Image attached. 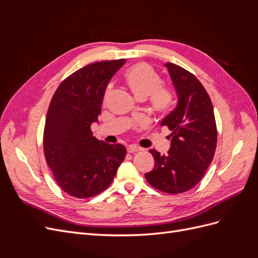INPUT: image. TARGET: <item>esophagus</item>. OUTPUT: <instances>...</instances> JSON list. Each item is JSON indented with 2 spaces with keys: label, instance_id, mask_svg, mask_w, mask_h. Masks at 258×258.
Wrapping results in <instances>:
<instances>
[{
  "label": "esophagus",
  "instance_id": "1",
  "mask_svg": "<svg viewBox=\"0 0 258 258\" xmlns=\"http://www.w3.org/2000/svg\"><path fill=\"white\" fill-rule=\"evenodd\" d=\"M127 151H128V153H137V152L142 151V148H140V147L135 146V145H129L127 147Z\"/></svg>",
  "mask_w": 258,
  "mask_h": 258
}]
</instances>
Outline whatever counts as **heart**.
Returning <instances> with one entry per match:
<instances>
[{"label":"heart","instance_id":"obj_1","mask_svg":"<svg viewBox=\"0 0 258 258\" xmlns=\"http://www.w3.org/2000/svg\"><path fill=\"white\" fill-rule=\"evenodd\" d=\"M126 82L139 100L150 97L152 106L158 113H167L173 105V93L162 87L159 74L147 63H138L126 73Z\"/></svg>","mask_w":258,"mask_h":258}]
</instances>
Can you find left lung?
I'll list each match as a JSON object with an SVG mask.
<instances>
[{
    "mask_svg": "<svg viewBox=\"0 0 258 258\" xmlns=\"http://www.w3.org/2000/svg\"><path fill=\"white\" fill-rule=\"evenodd\" d=\"M165 66L177 95L176 107L161 121L172 132L171 146L167 155L150 151L155 167L145 178L161 191L181 194L204 177L214 157L217 130L212 102L197 77L174 63Z\"/></svg>",
    "mask_w": 258,
    "mask_h": 258,
    "instance_id": "left-lung-1",
    "label": "left lung"
}]
</instances>
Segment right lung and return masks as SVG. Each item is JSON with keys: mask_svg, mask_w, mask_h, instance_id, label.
I'll use <instances>...</instances> for the list:
<instances>
[{"mask_svg": "<svg viewBox=\"0 0 258 258\" xmlns=\"http://www.w3.org/2000/svg\"><path fill=\"white\" fill-rule=\"evenodd\" d=\"M126 60L86 66L62 82L50 101L44 128L45 159L60 188L75 198L106 189L126 157V147L92 136L108 82Z\"/></svg>", "mask_w": 258, "mask_h": 258, "instance_id": "obj_1", "label": "right lung"}]
</instances>
